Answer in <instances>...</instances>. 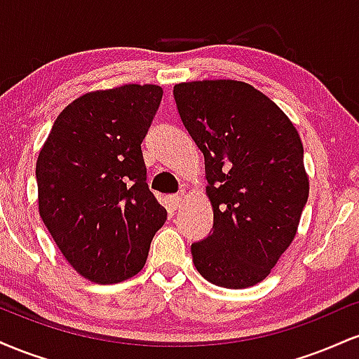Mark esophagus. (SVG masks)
Instances as JSON below:
<instances>
[{
	"label": "esophagus",
	"instance_id": "obj_1",
	"mask_svg": "<svg viewBox=\"0 0 359 359\" xmlns=\"http://www.w3.org/2000/svg\"><path fill=\"white\" fill-rule=\"evenodd\" d=\"M182 201H184V194H175V196H170V205H172V209L180 208V204H182Z\"/></svg>",
	"mask_w": 359,
	"mask_h": 359
}]
</instances>
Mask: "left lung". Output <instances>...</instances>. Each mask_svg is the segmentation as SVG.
<instances>
[{"label":"left lung","instance_id":"left-lung-1","mask_svg":"<svg viewBox=\"0 0 359 359\" xmlns=\"http://www.w3.org/2000/svg\"><path fill=\"white\" fill-rule=\"evenodd\" d=\"M185 130L205 163L212 231L192 245L208 282L253 287L294 241L309 197L304 147L294 123L270 97L241 81L174 86Z\"/></svg>","mask_w":359,"mask_h":359}]
</instances>
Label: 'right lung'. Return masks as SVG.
<instances>
[{
    "label": "right lung",
    "mask_w": 359,
    "mask_h": 359,
    "mask_svg": "<svg viewBox=\"0 0 359 359\" xmlns=\"http://www.w3.org/2000/svg\"><path fill=\"white\" fill-rule=\"evenodd\" d=\"M163 90L126 84L72 101L36 160L39 212L82 277L118 283L145 265L167 219L147 184L142 142Z\"/></svg>",
    "instance_id": "obj_1"
}]
</instances>
